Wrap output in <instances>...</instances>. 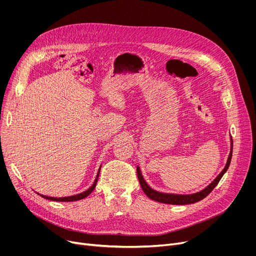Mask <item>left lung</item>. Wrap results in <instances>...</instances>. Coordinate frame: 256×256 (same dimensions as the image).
I'll return each instance as SVG.
<instances>
[{
    "instance_id": "obj_1",
    "label": "left lung",
    "mask_w": 256,
    "mask_h": 256,
    "mask_svg": "<svg viewBox=\"0 0 256 256\" xmlns=\"http://www.w3.org/2000/svg\"><path fill=\"white\" fill-rule=\"evenodd\" d=\"M232 156V139L230 138V154H228V158H227V162L225 164L224 169L219 173V176L216 178H214L208 186L204 188V189H202L199 192L193 193V194L163 193V192H158V191L154 190L152 188H150L148 186V184L145 182L139 166H137V176H138V180H139V182L141 184L143 192L146 194V196H148L150 199H152L154 201H158V202H162V204H176V206L191 204H195V202H198V201H200V200H202L214 190V188L218 184V182L224 176V173L227 171L228 167H230Z\"/></svg>"
}]
</instances>
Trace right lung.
Returning a JSON list of instances; mask_svg holds the SVG:
<instances>
[{
  "instance_id": "obj_1",
  "label": "right lung",
  "mask_w": 256,
  "mask_h": 256,
  "mask_svg": "<svg viewBox=\"0 0 256 256\" xmlns=\"http://www.w3.org/2000/svg\"><path fill=\"white\" fill-rule=\"evenodd\" d=\"M100 167H102V165L100 166V169H98V174H96V180H94V182H93V184H92V186L89 188V189H87L86 191H84V192H82V193H80V194H76V195H72V196H67V197H50V196H46V195H42V194H39V193H37L38 195H40L42 197H44V198H46V199H48V200H52V201H62V202H68V201H76V200H80V199H83V198H85V197H87L93 190H94V188L96 186V182H98V176H100Z\"/></svg>"
}]
</instances>
